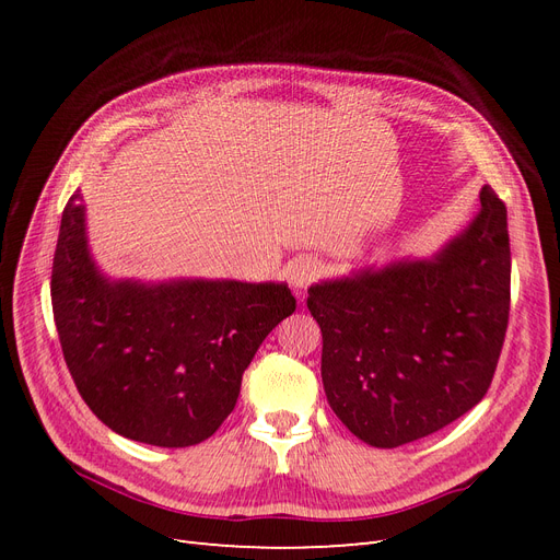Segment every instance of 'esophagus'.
<instances>
[{
	"label": "esophagus",
	"mask_w": 560,
	"mask_h": 560,
	"mask_svg": "<svg viewBox=\"0 0 560 560\" xmlns=\"http://www.w3.org/2000/svg\"><path fill=\"white\" fill-rule=\"evenodd\" d=\"M317 276H319V264H317L315 259H311V257L296 259V261H292V266H290V282H292V287H294L296 292L306 290V287H308Z\"/></svg>",
	"instance_id": "obj_1"
}]
</instances>
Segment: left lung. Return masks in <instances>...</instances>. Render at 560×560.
<instances>
[{"label":"left lung","instance_id":"obj_1","mask_svg":"<svg viewBox=\"0 0 560 560\" xmlns=\"http://www.w3.org/2000/svg\"><path fill=\"white\" fill-rule=\"evenodd\" d=\"M471 222L432 257L311 284L322 383L343 425L397 448L465 416L488 393L510 322L506 208L483 186Z\"/></svg>","mask_w":560,"mask_h":560}]
</instances>
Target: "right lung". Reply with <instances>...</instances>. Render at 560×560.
<instances>
[{
  "mask_svg": "<svg viewBox=\"0 0 560 560\" xmlns=\"http://www.w3.org/2000/svg\"><path fill=\"white\" fill-rule=\"evenodd\" d=\"M50 301L89 409L116 434L161 448L219 430L254 352L296 311L284 282L107 278L89 247L81 191L62 210Z\"/></svg>",
  "mask_w": 560,
  "mask_h": 560,
  "instance_id": "add662e5",
  "label": "right lung"
}]
</instances>
